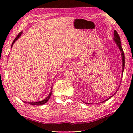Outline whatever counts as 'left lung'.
Listing matches in <instances>:
<instances>
[{"label": "left lung", "mask_w": 133, "mask_h": 133, "mask_svg": "<svg viewBox=\"0 0 133 133\" xmlns=\"http://www.w3.org/2000/svg\"><path fill=\"white\" fill-rule=\"evenodd\" d=\"M113 40H114V42H115L116 43L117 46H118V48H119V49H120V52H121V58H122V73H122V75H123V71H124V66H125V57H124V51H123V49H122V47H121V41H120V36H119L118 33L117 32V31H116V30H114V38H113ZM122 76H123V75H122ZM120 84H121V83H120ZM119 87H120V86H119ZM118 88H119V87H118ZM118 89H117V90H118ZM117 91L115 92V93L112 94V95L111 96H110V97H109L108 98H107L105 100L103 101L102 102H100V103H103V102H105V101L108 100H109V99H110L111 97H112L114 95V94H116V93H117ZM82 102H83V101H82ZM83 102L85 104H91V103H85V102Z\"/></svg>", "instance_id": "8db88e82"}]
</instances>
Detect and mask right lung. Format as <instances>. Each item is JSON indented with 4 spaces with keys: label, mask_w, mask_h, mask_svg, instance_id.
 <instances>
[{
    "label": "right lung",
    "mask_w": 133,
    "mask_h": 133,
    "mask_svg": "<svg viewBox=\"0 0 133 133\" xmlns=\"http://www.w3.org/2000/svg\"><path fill=\"white\" fill-rule=\"evenodd\" d=\"M22 33H23V31H21V33H19V35H18L15 38L14 40H13V42L12 44V48L13 44L15 43V42L16 41V40H17L18 39H19V38L20 37H21V35L22 34ZM51 93H52V86H51V90H50V93H49V94L48 96V97L45 98L44 99V100H42V101H39V102H24L26 103H28V104H31V105H43V104H45V103H46L47 102H48V100H49V98H50V96H51Z\"/></svg>",
    "instance_id": "right-lung-1"
}]
</instances>
